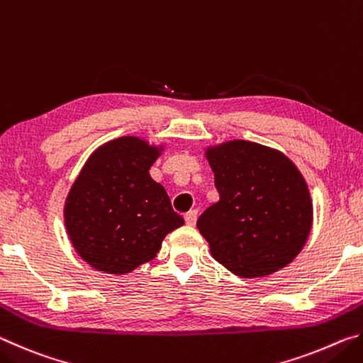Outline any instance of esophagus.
I'll list each match as a JSON object with an SVG mask.
<instances>
[{
    "label": "esophagus",
    "instance_id": "34e87169",
    "mask_svg": "<svg viewBox=\"0 0 363 363\" xmlns=\"http://www.w3.org/2000/svg\"><path fill=\"white\" fill-rule=\"evenodd\" d=\"M196 218H199V213H196L195 210L189 211V213L186 214V224L190 225V227H194L195 223H196Z\"/></svg>",
    "mask_w": 363,
    "mask_h": 363
}]
</instances>
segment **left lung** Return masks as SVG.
<instances>
[{
  "mask_svg": "<svg viewBox=\"0 0 363 363\" xmlns=\"http://www.w3.org/2000/svg\"><path fill=\"white\" fill-rule=\"evenodd\" d=\"M219 201L196 220L214 259L243 279L285 267L303 250L314 210L309 187L285 153L250 140L206 147Z\"/></svg>",
  "mask_w": 363,
  "mask_h": 363,
  "instance_id": "1",
  "label": "left lung"
}]
</instances>
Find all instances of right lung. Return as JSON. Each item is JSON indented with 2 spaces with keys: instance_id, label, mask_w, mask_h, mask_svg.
<instances>
[{
  "instance_id": "1",
  "label": "right lung",
  "mask_w": 363,
  "mask_h": 363,
  "mask_svg": "<svg viewBox=\"0 0 363 363\" xmlns=\"http://www.w3.org/2000/svg\"><path fill=\"white\" fill-rule=\"evenodd\" d=\"M164 145L138 136L108 140L91 153L72 184L64 223L79 257L123 275L152 261L163 238L184 224L149 169Z\"/></svg>"
}]
</instances>
